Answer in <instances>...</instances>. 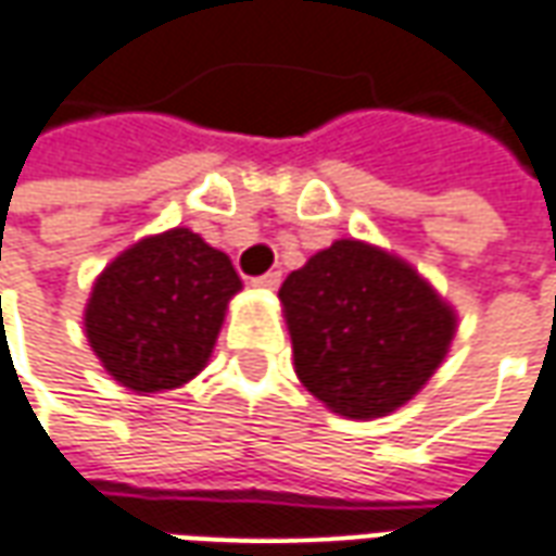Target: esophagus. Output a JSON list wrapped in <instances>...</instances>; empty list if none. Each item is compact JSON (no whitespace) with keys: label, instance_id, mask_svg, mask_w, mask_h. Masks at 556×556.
Returning <instances> with one entry per match:
<instances>
[{"label":"esophagus","instance_id":"1","mask_svg":"<svg viewBox=\"0 0 556 556\" xmlns=\"http://www.w3.org/2000/svg\"><path fill=\"white\" fill-rule=\"evenodd\" d=\"M279 282H282V274H279V270H267V274H262V277H252V286H255V289L274 291L279 289Z\"/></svg>","mask_w":556,"mask_h":556}]
</instances>
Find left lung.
Instances as JSON below:
<instances>
[{
  "instance_id": "1",
  "label": "left lung",
  "mask_w": 556,
  "mask_h": 556,
  "mask_svg": "<svg viewBox=\"0 0 556 556\" xmlns=\"http://www.w3.org/2000/svg\"><path fill=\"white\" fill-rule=\"evenodd\" d=\"M294 370L325 406L379 418L418 394L454 337V313L406 262L337 240L279 289Z\"/></svg>"
}]
</instances>
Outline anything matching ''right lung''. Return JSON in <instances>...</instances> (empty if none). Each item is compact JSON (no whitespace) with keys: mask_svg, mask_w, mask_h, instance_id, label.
I'll return each mask as SVG.
<instances>
[{"mask_svg":"<svg viewBox=\"0 0 556 556\" xmlns=\"http://www.w3.org/2000/svg\"><path fill=\"white\" fill-rule=\"evenodd\" d=\"M238 270L189 228L147 238L104 267L87 304V337L119 386L153 394L207 364Z\"/></svg>","mask_w":556,"mask_h":556,"instance_id":"right-lung-1","label":"right lung"}]
</instances>
